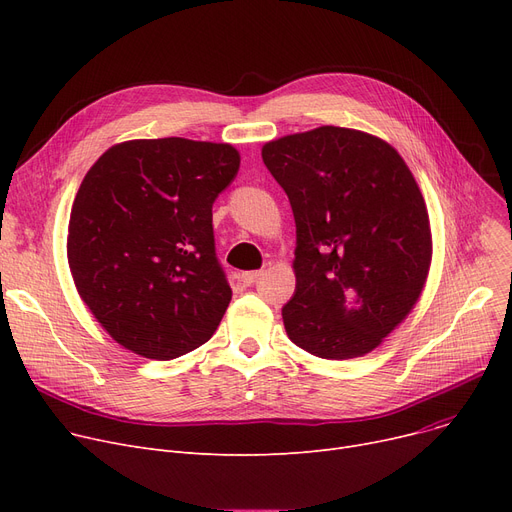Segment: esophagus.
Instances as JSON below:
<instances>
[{"label":"esophagus","instance_id":"34e87169","mask_svg":"<svg viewBox=\"0 0 512 512\" xmlns=\"http://www.w3.org/2000/svg\"><path fill=\"white\" fill-rule=\"evenodd\" d=\"M259 276H261L259 270H255V272H240V274H238V282L245 284V286H251Z\"/></svg>","mask_w":512,"mask_h":512}]
</instances>
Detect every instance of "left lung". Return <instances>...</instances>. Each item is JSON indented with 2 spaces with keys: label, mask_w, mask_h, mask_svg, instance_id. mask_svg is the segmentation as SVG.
Segmentation results:
<instances>
[{
  "label": "left lung",
  "mask_w": 512,
  "mask_h": 512,
  "mask_svg": "<svg viewBox=\"0 0 512 512\" xmlns=\"http://www.w3.org/2000/svg\"><path fill=\"white\" fill-rule=\"evenodd\" d=\"M261 157L297 224L288 338L321 359L373 351L417 303L432 261L427 207L405 159L340 126L265 143Z\"/></svg>",
  "instance_id": "8db88e82"
}]
</instances>
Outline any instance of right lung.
<instances>
[{"instance_id": "right-lung-1", "label": "right lung", "mask_w": 512, "mask_h": 512, "mask_svg": "<svg viewBox=\"0 0 512 512\" xmlns=\"http://www.w3.org/2000/svg\"><path fill=\"white\" fill-rule=\"evenodd\" d=\"M226 143L180 137L107 149L80 184L68 263L80 299L128 351L168 361L205 344L232 299L213 201L236 178Z\"/></svg>"}]
</instances>
